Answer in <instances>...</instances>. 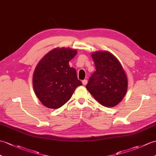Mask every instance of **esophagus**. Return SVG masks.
Returning <instances> with one entry per match:
<instances>
[{"mask_svg":"<svg viewBox=\"0 0 156 156\" xmlns=\"http://www.w3.org/2000/svg\"><path fill=\"white\" fill-rule=\"evenodd\" d=\"M87 83H88V80H82V84L84 85L87 84Z\"/></svg>","mask_w":156,"mask_h":156,"instance_id":"obj_1","label":"esophagus"}]
</instances>
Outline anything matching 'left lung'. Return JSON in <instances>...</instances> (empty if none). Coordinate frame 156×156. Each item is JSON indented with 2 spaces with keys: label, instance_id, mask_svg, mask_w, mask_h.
<instances>
[{
  "label": "left lung",
  "instance_id": "8db88e82",
  "mask_svg": "<svg viewBox=\"0 0 156 156\" xmlns=\"http://www.w3.org/2000/svg\"><path fill=\"white\" fill-rule=\"evenodd\" d=\"M96 71L89 78L86 88L101 105L114 107L124 98L128 79L119 60L108 51L92 54Z\"/></svg>",
  "mask_w": 156,
  "mask_h": 156
}]
</instances>
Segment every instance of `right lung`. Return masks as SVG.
<instances>
[{
  "label": "right lung",
  "mask_w": 156,
  "mask_h": 156,
  "mask_svg": "<svg viewBox=\"0 0 156 156\" xmlns=\"http://www.w3.org/2000/svg\"><path fill=\"white\" fill-rule=\"evenodd\" d=\"M77 51L69 48H54L42 58L36 67L32 78L33 88L41 103L56 109L70 99L75 89L82 85L76 70L69 61Z\"/></svg>",
  "instance_id": "1"
}]
</instances>
